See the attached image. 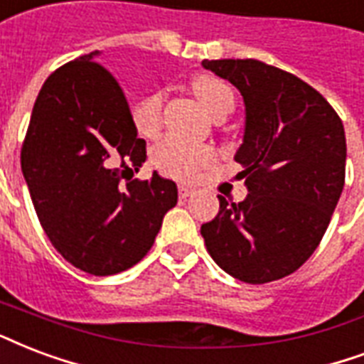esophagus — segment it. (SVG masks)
<instances>
[{
	"mask_svg": "<svg viewBox=\"0 0 364 364\" xmlns=\"http://www.w3.org/2000/svg\"><path fill=\"white\" fill-rule=\"evenodd\" d=\"M193 194H194V188L179 185V198H188V196H193Z\"/></svg>",
	"mask_w": 364,
	"mask_h": 364,
	"instance_id": "1",
	"label": "esophagus"
}]
</instances>
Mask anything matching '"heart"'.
<instances>
[{
    "instance_id": "obj_1",
    "label": "heart",
    "mask_w": 364,
    "mask_h": 364,
    "mask_svg": "<svg viewBox=\"0 0 364 364\" xmlns=\"http://www.w3.org/2000/svg\"><path fill=\"white\" fill-rule=\"evenodd\" d=\"M193 91L210 116L225 108L232 110L235 95L231 87L218 77L198 76L193 82ZM162 105L164 95L156 93L137 102V107L133 108V124L143 137H154L162 126ZM212 158L213 154L208 146L193 145L177 137H166L152 149L151 166L164 176L191 181Z\"/></svg>"
}]
</instances>
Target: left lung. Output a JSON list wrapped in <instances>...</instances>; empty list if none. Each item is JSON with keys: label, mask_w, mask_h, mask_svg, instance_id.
<instances>
[{"label": "left lung", "mask_w": 364, "mask_h": 364, "mask_svg": "<svg viewBox=\"0 0 364 364\" xmlns=\"http://www.w3.org/2000/svg\"><path fill=\"white\" fill-rule=\"evenodd\" d=\"M244 101L242 145L235 152L248 194L200 227L225 273L263 284L294 273L321 242L346 179L343 124L317 90L254 59L202 60Z\"/></svg>", "instance_id": "1"}]
</instances>
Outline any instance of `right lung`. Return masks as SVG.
<instances>
[{
  "label": "right lung",
  "mask_w": 364,
  "mask_h": 364,
  "mask_svg": "<svg viewBox=\"0 0 364 364\" xmlns=\"http://www.w3.org/2000/svg\"><path fill=\"white\" fill-rule=\"evenodd\" d=\"M101 55L47 77L21 152L43 231L66 262L95 277L141 262L177 204V185L156 171L149 181L127 177L145 164L146 143L120 85L95 63Z\"/></svg>",
  "instance_id": "obj_1"
}]
</instances>
